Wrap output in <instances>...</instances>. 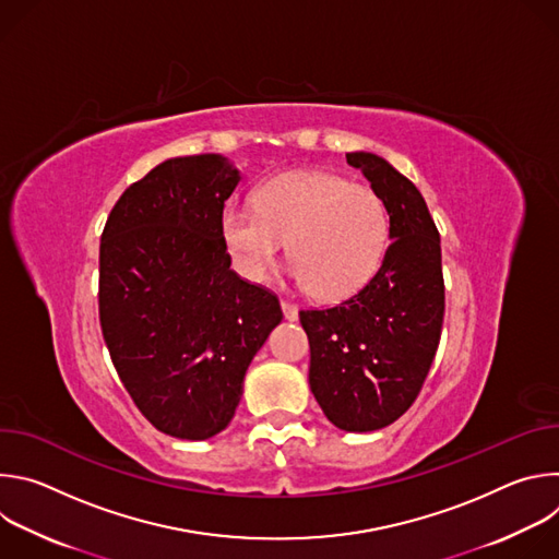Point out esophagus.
<instances>
[{"mask_svg":"<svg viewBox=\"0 0 559 559\" xmlns=\"http://www.w3.org/2000/svg\"><path fill=\"white\" fill-rule=\"evenodd\" d=\"M281 307H283V316L287 318V321H296V318H298V307H296L294 302L283 300V302H281Z\"/></svg>","mask_w":559,"mask_h":559,"instance_id":"1","label":"esophagus"}]
</instances>
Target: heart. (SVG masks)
Instances as JSON below:
<instances>
[{"label": "heart", "instance_id": "b5f03b06", "mask_svg": "<svg viewBox=\"0 0 559 559\" xmlns=\"http://www.w3.org/2000/svg\"><path fill=\"white\" fill-rule=\"evenodd\" d=\"M252 205H223L218 236L234 270L263 283L287 243L292 276L323 300L356 294L386 252L389 214L367 186L330 173H285L263 181Z\"/></svg>", "mask_w": 559, "mask_h": 559}]
</instances>
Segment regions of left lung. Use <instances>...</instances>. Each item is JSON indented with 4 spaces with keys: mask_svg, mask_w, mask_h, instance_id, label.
Wrapping results in <instances>:
<instances>
[{
    "mask_svg": "<svg viewBox=\"0 0 559 559\" xmlns=\"http://www.w3.org/2000/svg\"><path fill=\"white\" fill-rule=\"evenodd\" d=\"M382 199L391 243L373 278L330 309L300 311L309 338V386L328 420L354 433L401 418L433 362L444 281L440 234L418 188L373 152H349Z\"/></svg>",
    "mask_w": 559,
    "mask_h": 559,
    "instance_id": "obj_1",
    "label": "left lung"
}]
</instances>
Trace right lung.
Here are the masks:
<instances>
[{
	"mask_svg": "<svg viewBox=\"0 0 559 559\" xmlns=\"http://www.w3.org/2000/svg\"><path fill=\"white\" fill-rule=\"evenodd\" d=\"M241 181L223 154L175 156L132 183L99 248V321L139 412L181 440L221 433L283 321L278 298L229 270L218 214Z\"/></svg>",
	"mask_w": 559,
	"mask_h": 559,
	"instance_id": "add662e5",
	"label": "right lung"
}]
</instances>
